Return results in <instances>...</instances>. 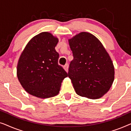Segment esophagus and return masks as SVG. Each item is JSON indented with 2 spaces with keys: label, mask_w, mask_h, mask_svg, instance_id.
I'll list each match as a JSON object with an SVG mask.
<instances>
[{
  "label": "esophagus",
  "mask_w": 131,
  "mask_h": 131,
  "mask_svg": "<svg viewBox=\"0 0 131 131\" xmlns=\"http://www.w3.org/2000/svg\"><path fill=\"white\" fill-rule=\"evenodd\" d=\"M64 69L67 72H68V71H69V65H68L67 64H66V65L64 66Z\"/></svg>",
  "instance_id": "1"
}]
</instances>
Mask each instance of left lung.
I'll use <instances>...</instances> for the list:
<instances>
[{
    "label": "left lung",
    "mask_w": 131,
    "mask_h": 131,
    "mask_svg": "<svg viewBox=\"0 0 131 131\" xmlns=\"http://www.w3.org/2000/svg\"><path fill=\"white\" fill-rule=\"evenodd\" d=\"M73 60L68 76L76 94L98 99L110 88L114 69L108 53L100 41L92 34L82 32L69 39Z\"/></svg>",
    "instance_id": "8db88e82"
}]
</instances>
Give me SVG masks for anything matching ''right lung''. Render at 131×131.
Returning a JSON list of instances; mask_svg holds the SVG:
<instances>
[{
    "label": "right lung",
    "mask_w": 131,
    "mask_h": 131,
    "mask_svg": "<svg viewBox=\"0 0 131 131\" xmlns=\"http://www.w3.org/2000/svg\"><path fill=\"white\" fill-rule=\"evenodd\" d=\"M58 42L51 33L42 32L33 37L21 53L17 66V77L30 94L39 98L54 96L68 74L59 65L55 47Z\"/></svg>",
    "instance_id": "right-lung-1"
}]
</instances>
